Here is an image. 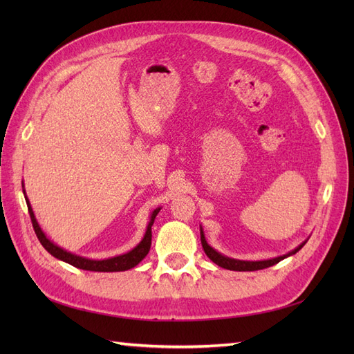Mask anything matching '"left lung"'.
<instances>
[{"label":"left lung","instance_id":"1","mask_svg":"<svg viewBox=\"0 0 354 354\" xmlns=\"http://www.w3.org/2000/svg\"><path fill=\"white\" fill-rule=\"evenodd\" d=\"M308 239H306L303 243H299L295 250L289 251L288 254L285 255H281V257H274V259H270V260H261V261H245V260H236V259H230V257H226L220 254L218 251H216L212 248V246L208 245L207 239H205V234H203V229L201 226V243H202V248L203 251H205V254L208 255V259L216 263L217 266L223 267V269H227V270H234V272H254V270H261V269H266V267H270V266H274L279 261H282L283 259H286V257L289 255H294L297 254L299 250L303 248V246L306 245Z\"/></svg>","mask_w":354,"mask_h":354}]
</instances>
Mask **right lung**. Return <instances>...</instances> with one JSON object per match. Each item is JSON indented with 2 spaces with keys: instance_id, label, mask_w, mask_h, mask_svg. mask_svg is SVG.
I'll return each mask as SVG.
<instances>
[{
  "instance_id": "1",
  "label": "right lung",
  "mask_w": 354,
  "mask_h": 354,
  "mask_svg": "<svg viewBox=\"0 0 354 354\" xmlns=\"http://www.w3.org/2000/svg\"><path fill=\"white\" fill-rule=\"evenodd\" d=\"M24 195L28 203V209H29V216H30V221H32V226H34V230L38 236V241L41 242V245L44 246V248L53 255L56 257L57 260L65 261L73 267H77V269H82V270H90V272H125V270H130L133 267H136L138 263H140L145 257L147 255L149 250H151V245H152V226H153V221L155 217L158 216V212L160 211V208H156L155 211H152L151 214V220L147 223V227H146V233L143 239L138 242L131 251H128L125 254L121 255H116V257H111V259H104V260H93V259H87V257H81L77 254H72L66 250L60 248L59 245H56L53 241H50L47 238V234L42 232L41 226L38 224L37 218H35V214L34 209L30 207V202L26 196V192H25V186H24Z\"/></svg>"
}]
</instances>
